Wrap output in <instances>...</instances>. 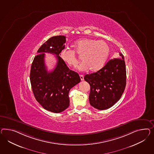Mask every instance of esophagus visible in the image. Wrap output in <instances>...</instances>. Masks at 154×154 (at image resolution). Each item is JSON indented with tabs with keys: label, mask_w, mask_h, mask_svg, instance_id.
Returning <instances> with one entry per match:
<instances>
[{
	"label": "esophagus",
	"mask_w": 154,
	"mask_h": 154,
	"mask_svg": "<svg viewBox=\"0 0 154 154\" xmlns=\"http://www.w3.org/2000/svg\"><path fill=\"white\" fill-rule=\"evenodd\" d=\"M79 77H80V79H81V81L84 80V77H83V75H79Z\"/></svg>",
	"instance_id": "esophagus-1"
}]
</instances>
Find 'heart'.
I'll return each mask as SVG.
<instances>
[{
	"label": "heart",
	"instance_id": "b5f03b06",
	"mask_svg": "<svg viewBox=\"0 0 154 154\" xmlns=\"http://www.w3.org/2000/svg\"><path fill=\"white\" fill-rule=\"evenodd\" d=\"M75 50L64 48L60 53V58L68 66L75 68L79 63L76 54L81 56L83 61L79 64V69L85 71L90 69L96 72L101 69L106 62L110 53V47L103 40L83 38L74 42Z\"/></svg>",
	"mask_w": 154,
	"mask_h": 154
}]
</instances>
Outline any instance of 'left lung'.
Masks as SVG:
<instances>
[{"label":"left lung","instance_id":"obj_1","mask_svg":"<svg viewBox=\"0 0 154 154\" xmlns=\"http://www.w3.org/2000/svg\"><path fill=\"white\" fill-rule=\"evenodd\" d=\"M111 59L99 71L85 75L90 84V104L99 110L110 108L120 99L126 85L125 58Z\"/></svg>","mask_w":154,"mask_h":154}]
</instances>
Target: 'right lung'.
<instances>
[{"label": "right lung", "instance_id": "right-lung-1", "mask_svg": "<svg viewBox=\"0 0 154 154\" xmlns=\"http://www.w3.org/2000/svg\"><path fill=\"white\" fill-rule=\"evenodd\" d=\"M66 36L50 38L38 50L31 65L30 82L36 100L44 108L58 113L69 106V92L81 81L79 74L72 71L60 58L59 54L65 48ZM56 55L57 64L51 72L47 70L45 53Z\"/></svg>", "mask_w": 154, "mask_h": 154}]
</instances>
